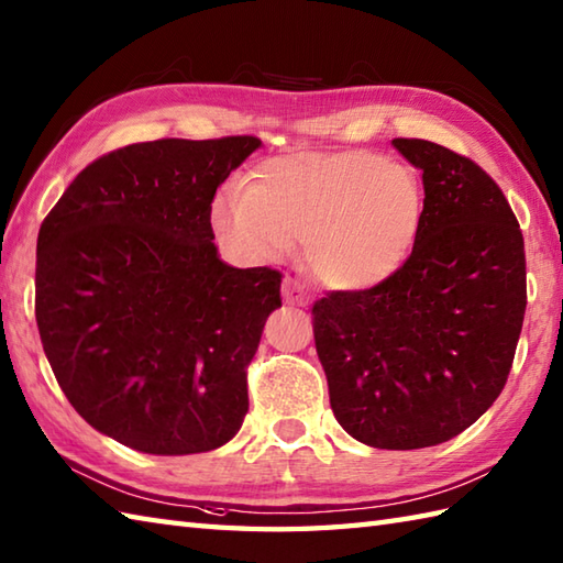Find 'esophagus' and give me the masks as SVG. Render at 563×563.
Instances as JSON below:
<instances>
[{
    "label": "esophagus",
    "mask_w": 563,
    "mask_h": 563,
    "mask_svg": "<svg viewBox=\"0 0 563 563\" xmlns=\"http://www.w3.org/2000/svg\"><path fill=\"white\" fill-rule=\"evenodd\" d=\"M283 300L288 305H297V307H305L309 305V295L305 290V285L295 278H285L283 280Z\"/></svg>",
    "instance_id": "esophagus-1"
}]
</instances>
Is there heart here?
<instances>
[{"mask_svg": "<svg viewBox=\"0 0 563 563\" xmlns=\"http://www.w3.org/2000/svg\"><path fill=\"white\" fill-rule=\"evenodd\" d=\"M426 190L413 166L377 152L295 154L271 159L244 190L212 206L214 230L246 256L307 246L314 278L367 290L391 278L421 239Z\"/></svg>", "mask_w": 563, "mask_h": 563, "instance_id": "obj_1", "label": "heart"}]
</instances>
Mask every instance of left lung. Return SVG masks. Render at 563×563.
<instances>
[{"instance_id":"1","label":"left lung","mask_w":563,"mask_h":563,"mask_svg":"<svg viewBox=\"0 0 563 563\" xmlns=\"http://www.w3.org/2000/svg\"><path fill=\"white\" fill-rule=\"evenodd\" d=\"M391 145L423 172L421 239L385 283L317 300L312 327L345 433L418 450L460 435L504 391L528 273L520 224L479 164L428 140Z\"/></svg>"}]
</instances>
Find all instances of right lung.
I'll return each instance as SVG.
<instances>
[{
    "mask_svg": "<svg viewBox=\"0 0 563 563\" xmlns=\"http://www.w3.org/2000/svg\"><path fill=\"white\" fill-rule=\"evenodd\" d=\"M261 140L164 137L103 154L47 212L35 321L75 411L147 454L224 445L249 411L246 367L280 307V271L232 268L212 198Z\"/></svg>",
    "mask_w": 563,
    "mask_h": 563,
    "instance_id": "obj_1",
    "label": "right lung"
}]
</instances>
